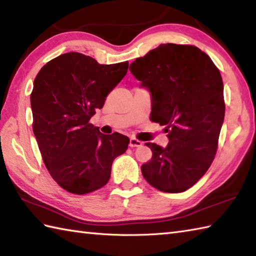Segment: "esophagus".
<instances>
[{
	"mask_svg": "<svg viewBox=\"0 0 256 256\" xmlns=\"http://www.w3.org/2000/svg\"><path fill=\"white\" fill-rule=\"evenodd\" d=\"M128 145H130V148H140V145H142V142H140V140H136V138H130V143H128Z\"/></svg>",
	"mask_w": 256,
	"mask_h": 256,
	"instance_id": "34e87169",
	"label": "esophagus"
}]
</instances>
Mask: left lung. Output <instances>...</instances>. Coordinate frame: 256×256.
I'll return each instance as SVG.
<instances>
[{
    "mask_svg": "<svg viewBox=\"0 0 256 256\" xmlns=\"http://www.w3.org/2000/svg\"><path fill=\"white\" fill-rule=\"evenodd\" d=\"M131 74L152 99V121L166 125V148L145 143L153 156L143 177L164 192H182L208 170L224 120V82L198 47L162 44L135 59Z\"/></svg>",
    "mask_w": 256,
    "mask_h": 256,
    "instance_id": "8db88e82",
    "label": "left lung"
}]
</instances>
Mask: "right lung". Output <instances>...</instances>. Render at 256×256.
<instances>
[{"mask_svg": "<svg viewBox=\"0 0 256 256\" xmlns=\"http://www.w3.org/2000/svg\"><path fill=\"white\" fill-rule=\"evenodd\" d=\"M128 68V62L100 64L90 56L67 52L36 76L32 131L48 172L69 192L84 194L104 186L113 160L128 150V136L102 134L89 123Z\"/></svg>", "mask_w": 256, "mask_h": 256, "instance_id": "obj_1", "label": "right lung"}]
</instances>
